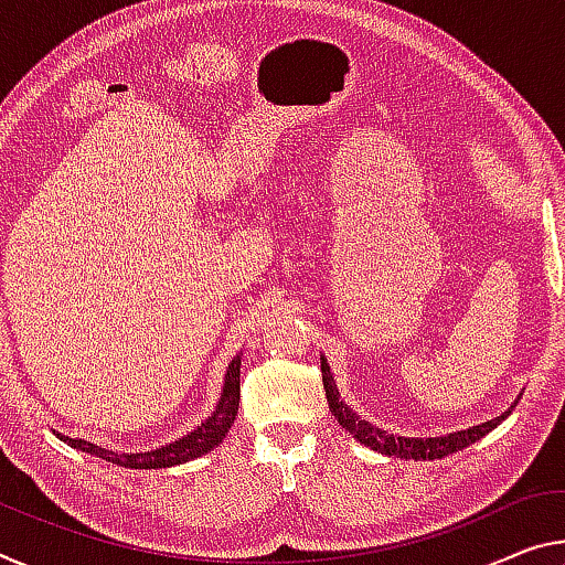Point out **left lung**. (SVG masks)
I'll list each match as a JSON object with an SVG mask.
<instances>
[{
	"mask_svg": "<svg viewBox=\"0 0 565 565\" xmlns=\"http://www.w3.org/2000/svg\"><path fill=\"white\" fill-rule=\"evenodd\" d=\"M321 380H324V390H327V402L331 415L337 417V423L342 425L349 435H354V440H360L362 445L372 447L382 455H390V458H402V460H443L447 455L465 450V447L478 443L480 437H486L490 429H495L503 419L513 412V407L518 405V397L513 405H510L503 415L495 419H488L482 425H472L468 429H458V433L450 435H440V437H402L395 433H387V429L374 427L372 423H366L356 412H352V407L344 405L342 397H339L337 382L331 377L329 372V362L327 356L321 354Z\"/></svg>",
	"mask_w": 565,
	"mask_h": 565,
	"instance_id": "8db88e82",
	"label": "left lung"
}]
</instances>
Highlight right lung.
Listing matches in <instances>:
<instances>
[{"instance_id":"add662e5","label":"right lung","mask_w":565,"mask_h":565,"mask_svg":"<svg viewBox=\"0 0 565 565\" xmlns=\"http://www.w3.org/2000/svg\"><path fill=\"white\" fill-rule=\"evenodd\" d=\"M238 399H241V354H236L228 364L226 377H223L221 397L216 402V409H213L199 427L191 429V433L183 437H178V440H173V443H166L148 452H115V450H107V447H103V445L75 440V437H65L62 433H57V437L62 443H67L70 447H75V450L95 455V458H103L105 462L120 465V468H130V470L175 468V465H183V462L201 458V455L211 452L213 447H218L223 443V437L228 435V429L236 419Z\"/></svg>"}]
</instances>
